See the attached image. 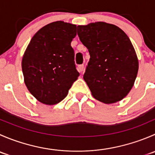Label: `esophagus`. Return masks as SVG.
<instances>
[{
	"label": "esophagus",
	"instance_id": "1",
	"mask_svg": "<svg viewBox=\"0 0 155 155\" xmlns=\"http://www.w3.org/2000/svg\"><path fill=\"white\" fill-rule=\"evenodd\" d=\"M84 70V65L83 64H81V65H79L77 68V70L79 72V73H82V71H83Z\"/></svg>",
	"mask_w": 155,
	"mask_h": 155
}]
</instances>
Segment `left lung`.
<instances>
[{"label": "left lung", "mask_w": 155, "mask_h": 155, "mask_svg": "<svg viewBox=\"0 0 155 155\" xmlns=\"http://www.w3.org/2000/svg\"><path fill=\"white\" fill-rule=\"evenodd\" d=\"M77 34L90 60L83 79L95 99L115 104L128 94L139 70L137 53L127 35L104 21L78 25Z\"/></svg>", "instance_id": "left-lung-1"}]
</instances>
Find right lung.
I'll use <instances>...</instances> for the list:
<instances>
[{"instance_id":"1","label":"right lung","mask_w":155,"mask_h":155,"mask_svg":"<svg viewBox=\"0 0 155 155\" xmlns=\"http://www.w3.org/2000/svg\"><path fill=\"white\" fill-rule=\"evenodd\" d=\"M76 25L57 21L34 35L21 60L24 82L39 101L51 106L63 101L79 73L76 69L71 42Z\"/></svg>"}]
</instances>
